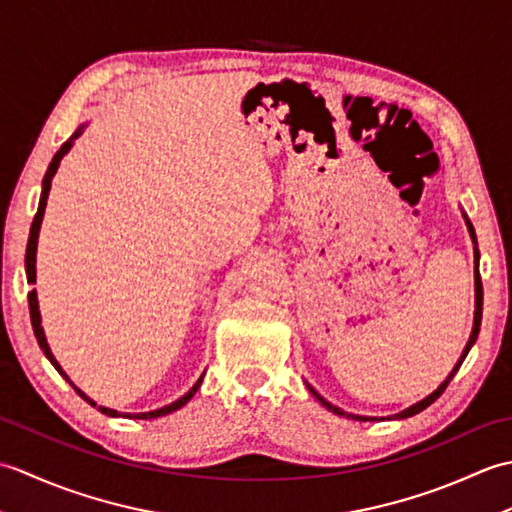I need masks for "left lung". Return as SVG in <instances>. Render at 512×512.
<instances>
[{"label":"left lung","instance_id":"8db88e82","mask_svg":"<svg viewBox=\"0 0 512 512\" xmlns=\"http://www.w3.org/2000/svg\"><path fill=\"white\" fill-rule=\"evenodd\" d=\"M464 215V222H466V228H469V235H471V242H473V255H475V317H473V330H471V336H469V343L464 345V350H462V356L458 358V363H455V367L451 369V374L442 380L440 383V387L436 389V391H431V394L427 396V398H422V400H418V402H413L411 407H407V409H402L400 413H394V416H387V420H402V418H411V416H416V413H420L422 409H427L431 402H436L440 396H442V391L447 389V385L451 383V378L458 374V369H460V365H462V361L466 358V354H469V350L473 347V343L477 341V334H480V325H482V299H484V292H482V279H480V250H477V237H475V228H473V224H471V220L469 217H466V213H462ZM308 385V383H306ZM308 389H310V394L317 398L321 405L325 407V409H330L332 413H336V416H343V418H352V420H358V422H369V420H376V418H372V416H356V413H347V411H343L341 407H336V405H332V402H328L325 400L317 389L314 387H310L308 385ZM380 420H385V418H380Z\"/></svg>","mask_w":512,"mask_h":512}]
</instances>
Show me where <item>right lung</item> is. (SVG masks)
Instances as JSON below:
<instances>
[{
    "label": "right lung",
    "mask_w": 512,
    "mask_h": 512,
    "mask_svg": "<svg viewBox=\"0 0 512 512\" xmlns=\"http://www.w3.org/2000/svg\"><path fill=\"white\" fill-rule=\"evenodd\" d=\"M85 127H88V123H83V125H81L79 129H76V132H74L68 140H65V143L61 145V149L57 151V154H54V158H52V162H50V167H48V171H46V176H43V182H41V198H39V209H37L35 220H32V226H30V237H28V246H26V277H28V284H35V281H37V242H39V231H41L43 213H46V204H48V193H50V187H52V178H54V173H57V169H59V165H61L63 156L68 154V151L72 149L74 140L83 134V129H85ZM28 306H30L32 330H35L37 343H39V347L43 350V354H46V358H48V361L54 365V369H57V372H59L65 380H68V383L76 389V394H79L83 400H88L92 407H96V402H94L88 394H83V391L72 383L70 376L63 372V367L57 363V358H54V354L50 352V345H48V341H46V332H43V328H41V312H39L37 290H30V292H28ZM202 378H204V372H202V376L198 378V383H195V385H193V387H191V389L187 391V394H184L182 398H178L176 402H171V405H165V407H160V409H154V411H143V413H123V411H116V409L103 407V405H99V411H101V413H105V416H110V418H136V420H151V418L167 416V413H171V411H178L180 407L187 405V402L195 396V391L200 389V385H202Z\"/></svg>",
    "instance_id": "add662e5"
}]
</instances>
